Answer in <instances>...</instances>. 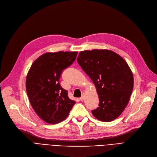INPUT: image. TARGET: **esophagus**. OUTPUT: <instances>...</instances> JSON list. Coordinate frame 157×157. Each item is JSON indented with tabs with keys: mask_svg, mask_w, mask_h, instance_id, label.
Returning <instances> with one entry per match:
<instances>
[{
	"mask_svg": "<svg viewBox=\"0 0 157 157\" xmlns=\"http://www.w3.org/2000/svg\"><path fill=\"white\" fill-rule=\"evenodd\" d=\"M84 99V95L82 94V96H81V97H80V101H83Z\"/></svg>",
	"mask_w": 157,
	"mask_h": 157,
	"instance_id": "esophagus-1",
	"label": "esophagus"
}]
</instances>
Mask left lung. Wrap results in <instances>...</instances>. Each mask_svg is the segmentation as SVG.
<instances>
[{
	"mask_svg": "<svg viewBox=\"0 0 157 157\" xmlns=\"http://www.w3.org/2000/svg\"><path fill=\"white\" fill-rule=\"evenodd\" d=\"M77 62L99 95V106L91 111L92 114L101 121L114 120L125 110L133 89L128 65L117 53L106 49L80 51Z\"/></svg>",
	"mask_w": 157,
	"mask_h": 157,
	"instance_id": "8db88e82",
	"label": "left lung"
}]
</instances>
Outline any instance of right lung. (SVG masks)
Wrapping results in <instances>:
<instances>
[{
  "label": "right lung",
  "instance_id": "add662e5",
  "mask_svg": "<svg viewBox=\"0 0 157 157\" xmlns=\"http://www.w3.org/2000/svg\"><path fill=\"white\" fill-rule=\"evenodd\" d=\"M77 53H45L32 64L26 75V90L30 105L36 114L47 123L63 121L75 104L59 80L63 70L75 60Z\"/></svg>",
  "mask_w": 157,
  "mask_h": 157
}]
</instances>
